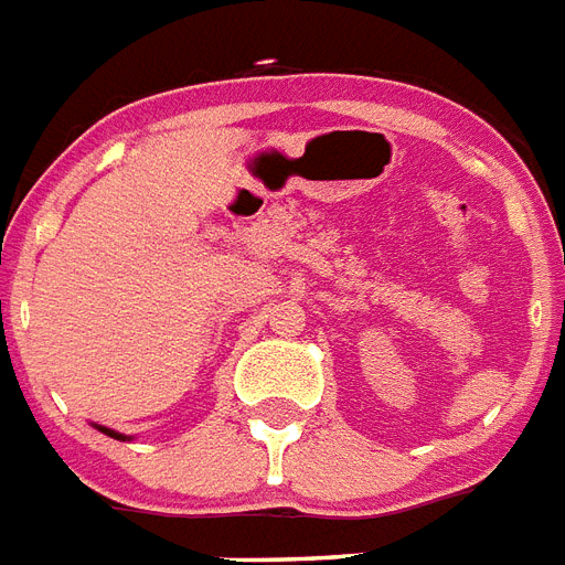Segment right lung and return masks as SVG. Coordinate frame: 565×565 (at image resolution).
Listing matches in <instances>:
<instances>
[{"instance_id": "right-lung-1", "label": "right lung", "mask_w": 565, "mask_h": 565, "mask_svg": "<svg viewBox=\"0 0 565 565\" xmlns=\"http://www.w3.org/2000/svg\"><path fill=\"white\" fill-rule=\"evenodd\" d=\"M96 428H98V431H104L107 437H116V440H128V437L119 435V431H113V428H104V426H96Z\"/></svg>"}]
</instances>
